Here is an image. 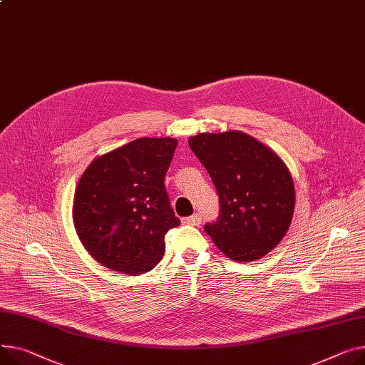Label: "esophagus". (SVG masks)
I'll use <instances>...</instances> for the list:
<instances>
[{
  "mask_svg": "<svg viewBox=\"0 0 365 365\" xmlns=\"http://www.w3.org/2000/svg\"><path fill=\"white\" fill-rule=\"evenodd\" d=\"M182 223L183 225H192V226H197L201 223V214H193L189 217L182 218Z\"/></svg>",
  "mask_w": 365,
  "mask_h": 365,
  "instance_id": "esophagus-1",
  "label": "esophagus"
}]
</instances>
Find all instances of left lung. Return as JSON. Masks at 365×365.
<instances>
[{
  "label": "left lung",
  "mask_w": 365,
  "mask_h": 365,
  "mask_svg": "<svg viewBox=\"0 0 365 365\" xmlns=\"http://www.w3.org/2000/svg\"><path fill=\"white\" fill-rule=\"evenodd\" d=\"M189 147L207 168L220 211L204 230L235 261L269 254L286 235L295 208V187L284 163L242 132L200 133Z\"/></svg>",
  "instance_id": "8db88e82"
}]
</instances>
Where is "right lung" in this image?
Here are the masks:
<instances>
[{"label":"right lung","mask_w":365,"mask_h":365,"mask_svg":"<svg viewBox=\"0 0 365 365\" xmlns=\"http://www.w3.org/2000/svg\"><path fill=\"white\" fill-rule=\"evenodd\" d=\"M178 139L140 138L95 158L82 175L73 220L86 251L126 274L153 270L165 233L180 225L164 178Z\"/></svg>","instance_id":"right-lung-1"}]
</instances>
